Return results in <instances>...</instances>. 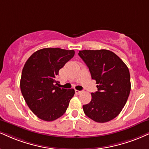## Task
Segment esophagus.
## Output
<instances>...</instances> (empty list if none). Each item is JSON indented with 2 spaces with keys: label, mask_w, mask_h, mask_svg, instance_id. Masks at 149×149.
Here are the masks:
<instances>
[{
  "label": "esophagus",
  "mask_w": 149,
  "mask_h": 149,
  "mask_svg": "<svg viewBox=\"0 0 149 149\" xmlns=\"http://www.w3.org/2000/svg\"><path fill=\"white\" fill-rule=\"evenodd\" d=\"M75 92H76V94H80V93H81L82 92H81V91L77 90V89H76V90H75Z\"/></svg>",
  "instance_id": "esophagus-1"
}]
</instances>
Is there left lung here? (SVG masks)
Wrapping results in <instances>:
<instances>
[{"instance_id": "8db88e82", "label": "left lung", "mask_w": 149, "mask_h": 149, "mask_svg": "<svg viewBox=\"0 0 149 149\" xmlns=\"http://www.w3.org/2000/svg\"><path fill=\"white\" fill-rule=\"evenodd\" d=\"M78 55L98 85L97 92L92 93L90 103L82 106L84 112L96 122L110 121L121 112L130 94L128 68L108 50H83Z\"/></svg>"}]
</instances>
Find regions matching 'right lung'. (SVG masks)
I'll return each instance as SVG.
<instances>
[{
	"instance_id": "1",
	"label": "right lung",
	"mask_w": 149,
	"mask_h": 149,
	"mask_svg": "<svg viewBox=\"0 0 149 149\" xmlns=\"http://www.w3.org/2000/svg\"><path fill=\"white\" fill-rule=\"evenodd\" d=\"M74 54L73 50L46 48L35 52L26 61L21 91L28 106L40 119L52 121L65 113L75 91L57 87L55 78Z\"/></svg>"
}]
</instances>
